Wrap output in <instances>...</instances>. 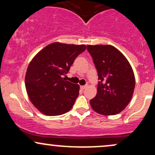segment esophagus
<instances>
[{
    "mask_svg": "<svg viewBox=\"0 0 155 155\" xmlns=\"http://www.w3.org/2000/svg\"><path fill=\"white\" fill-rule=\"evenodd\" d=\"M81 87V90H85V89L87 87V85H84V86H81V87Z\"/></svg>",
    "mask_w": 155,
    "mask_h": 155,
    "instance_id": "obj_1",
    "label": "esophagus"
}]
</instances>
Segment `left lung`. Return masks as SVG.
I'll use <instances>...</instances> for the list:
<instances>
[{
    "label": "left lung",
    "mask_w": 155,
    "mask_h": 155,
    "mask_svg": "<svg viewBox=\"0 0 155 155\" xmlns=\"http://www.w3.org/2000/svg\"><path fill=\"white\" fill-rule=\"evenodd\" d=\"M97 75V92L90 100L92 109L103 115H115L127 106L135 88V76L129 62L111 45H88Z\"/></svg>",
    "instance_id": "obj_1"
}]
</instances>
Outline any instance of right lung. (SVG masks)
Listing matches in <instances>:
<instances>
[{"label": "right lung", "instance_id": "right-lung-1", "mask_svg": "<svg viewBox=\"0 0 155 155\" xmlns=\"http://www.w3.org/2000/svg\"><path fill=\"white\" fill-rule=\"evenodd\" d=\"M86 47L52 43L39 51L29 64L25 75L27 92L32 104L44 114L57 116L71 109L79 95V85L63 76Z\"/></svg>", "mask_w": 155, "mask_h": 155}]
</instances>
